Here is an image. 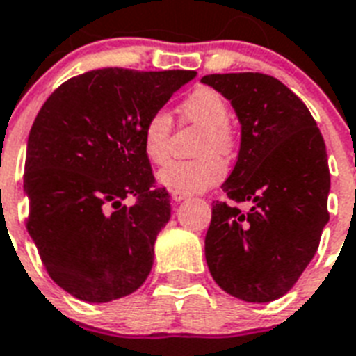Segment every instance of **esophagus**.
I'll return each instance as SVG.
<instances>
[{
  "label": "esophagus",
  "mask_w": 356,
  "mask_h": 356,
  "mask_svg": "<svg viewBox=\"0 0 356 356\" xmlns=\"http://www.w3.org/2000/svg\"><path fill=\"white\" fill-rule=\"evenodd\" d=\"M170 198L175 202H184L189 198V195H186V193H178V191H172L170 193Z\"/></svg>",
  "instance_id": "34e87169"
}]
</instances>
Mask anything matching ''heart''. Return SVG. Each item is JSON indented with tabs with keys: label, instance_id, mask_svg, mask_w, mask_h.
Wrapping results in <instances>:
<instances>
[{
	"label": "heart",
	"instance_id": "obj_1",
	"mask_svg": "<svg viewBox=\"0 0 356 356\" xmlns=\"http://www.w3.org/2000/svg\"><path fill=\"white\" fill-rule=\"evenodd\" d=\"M184 119L204 124L206 132L200 141V160L170 161L158 172V181L169 191L202 193L217 186L226 175V163L215 152H227L232 149L229 121L232 112L227 102L211 88H196L180 104ZM170 118L165 112L150 113L141 130V147L145 158L154 165H161L169 158Z\"/></svg>",
	"mask_w": 356,
	"mask_h": 356
}]
</instances>
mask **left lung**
<instances>
[{"mask_svg": "<svg viewBox=\"0 0 356 356\" xmlns=\"http://www.w3.org/2000/svg\"><path fill=\"white\" fill-rule=\"evenodd\" d=\"M202 82L232 102L241 123L237 163L224 193L252 202L248 213L215 202L207 266L227 294L268 303L294 286L329 222L325 143L309 108L274 76L226 73Z\"/></svg>", "mask_w": 356, "mask_h": 356, "instance_id": "1", "label": "left lung"}]
</instances>
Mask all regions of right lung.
<instances>
[{
    "mask_svg": "<svg viewBox=\"0 0 356 356\" xmlns=\"http://www.w3.org/2000/svg\"><path fill=\"white\" fill-rule=\"evenodd\" d=\"M196 71H88L51 93L27 139V232L65 292L108 303L136 292L154 263L170 202L154 189L141 130ZM136 204L127 207L124 197Z\"/></svg>",
    "mask_w": 356,
    "mask_h": 356,
    "instance_id": "right-lung-1",
    "label": "right lung"
}]
</instances>
